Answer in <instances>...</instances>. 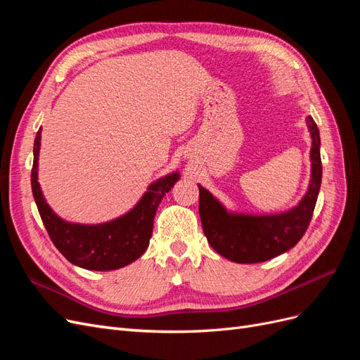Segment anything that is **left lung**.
Wrapping results in <instances>:
<instances>
[{"instance_id": "1", "label": "left lung", "mask_w": 360, "mask_h": 360, "mask_svg": "<svg viewBox=\"0 0 360 360\" xmlns=\"http://www.w3.org/2000/svg\"><path fill=\"white\" fill-rule=\"evenodd\" d=\"M307 124L312 138L311 183L307 195L294 209L267 216L230 213L198 184L202 230L217 254L240 264L261 263L296 246L308 230L320 192L323 167L319 127L312 117L307 118Z\"/></svg>"}]
</instances>
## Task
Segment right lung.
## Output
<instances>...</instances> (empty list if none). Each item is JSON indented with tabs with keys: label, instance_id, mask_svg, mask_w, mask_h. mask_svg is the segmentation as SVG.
I'll list each match as a JSON object with an SVG mask.
<instances>
[{
	"label": "right lung",
	"instance_id": "add662e5",
	"mask_svg": "<svg viewBox=\"0 0 360 360\" xmlns=\"http://www.w3.org/2000/svg\"><path fill=\"white\" fill-rule=\"evenodd\" d=\"M40 129L34 139V160L31 169V189L40 217L52 243L72 264L86 270H115L134 263L148 248L156 210L180 179L179 172L150 184L144 197L124 216L99 225H81L63 221L52 212L37 181Z\"/></svg>",
	"mask_w": 360,
	"mask_h": 360
}]
</instances>
